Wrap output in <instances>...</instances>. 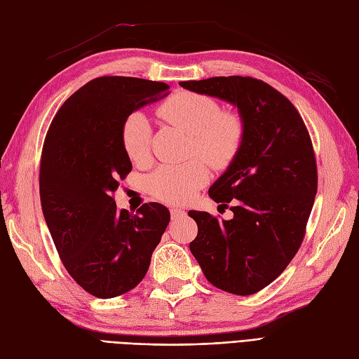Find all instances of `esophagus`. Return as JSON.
Masks as SVG:
<instances>
[{
	"label": "esophagus",
	"instance_id": "esophagus-1",
	"mask_svg": "<svg viewBox=\"0 0 359 359\" xmlns=\"http://www.w3.org/2000/svg\"><path fill=\"white\" fill-rule=\"evenodd\" d=\"M170 215H172V217H173V219H177V217H181V216L186 215V211L181 210V208L172 207V208H170Z\"/></svg>",
	"mask_w": 359,
	"mask_h": 359
}]
</instances>
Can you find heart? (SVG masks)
Masks as SVG:
<instances>
[{
	"label": "heart",
	"instance_id": "obj_1",
	"mask_svg": "<svg viewBox=\"0 0 359 359\" xmlns=\"http://www.w3.org/2000/svg\"><path fill=\"white\" fill-rule=\"evenodd\" d=\"M158 113L191 135L193 149L212 168L225 169L234 161L245 137V125L236 113H222L216 100L205 95L180 92L164 101ZM151 125L147 116L134 111L122 125L125 152L134 163H143L151 151ZM208 169L201 160L180 164H161L148 178L154 196L169 203L193 198L208 181Z\"/></svg>",
	"mask_w": 359,
	"mask_h": 359
}]
</instances>
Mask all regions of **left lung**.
Listing matches in <instances>:
<instances>
[{
	"mask_svg": "<svg viewBox=\"0 0 359 359\" xmlns=\"http://www.w3.org/2000/svg\"><path fill=\"white\" fill-rule=\"evenodd\" d=\"M180 86L234 105L243 121L237 157L208 190L217 203L232 202L234 217L189 211L198 224L190 250L208 283L254 294L284 272L304 240L317 193L311 139L294 105L264 81L234 75Z\"/></svg>",
	"mask_w": 359,
	"mask_h": 359,
	"instance_id": "8db88e82",
	"label": "left lung"
}]
</instances>
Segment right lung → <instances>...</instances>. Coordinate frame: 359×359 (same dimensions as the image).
<instances>
[{"label": "right lung", "mask_w": 359, "mask_h": 359, "mask_svg": "<svg viewBox=\"0 0 359 359\" xmlns=\"http://www.w3.org/2000/svg\"><path fill=\"white\" fill-rule=\"evenodd\" d=\"M168 95L166 83L100 76L66 100L48 130L39 173L43 217L67 272L100 299L140 283L169 225L161 203L131 215L111 196L133 169L123 121Z\"/></svg>", "instance_id": "add662e5"}]
</instances>
